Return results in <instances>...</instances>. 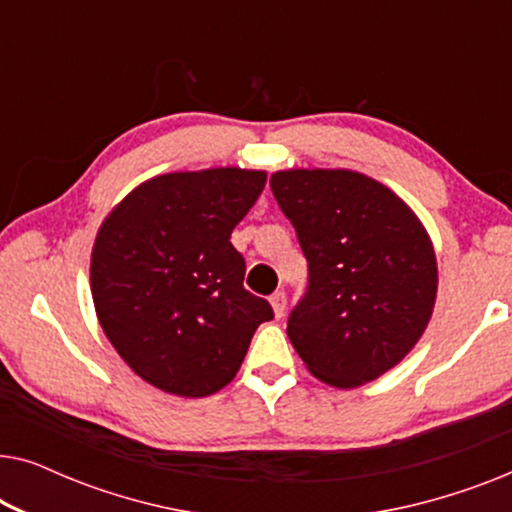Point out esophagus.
Segmentation results:
<instances>
[{"label": "esophagus", "mask_w": 512, "mask_h": 512, "mask_svg": "<svg viewBox=\"0 0 512 512\" xmlns=\"http://www.w3.org/2000/svg\"><path fill=\"white\" fill-rule=\"evenodd\" d=\"M270 305H272V312H275V317H277V319H282V317H284V312H286V296H284V291L272 293Z\"/></svg>", "instance_id": "34e87169"}]
</instances>
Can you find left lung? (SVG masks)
Instances as JSON below:
<instances>
[{
	"mask_svg": "<svg viewBox=\"0 0 512 512\" xmlns=\"http://www.w3.org/2000/svg\"><path fill=\"white\" fill-rule=\"evenodd\" d=\"M310 263V289L286 333L328 387L356 389L398 366L429 326L436 251L424 223L382 181L291 167L270 177Z\"/></svg>",
	"mask_w": 512,
	"mask_h": 512,
	"instance_id": "1",
	"label": "left lung"
}]
</instances>
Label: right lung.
I'll return each mask as SVG.
<instances>
[{"instance_id":"add662e5","label":"right lung","mask_w":512,"mask_h":512,"mask_svg":"<svg viewBox=\"0 0 512 512\" xmlns=\"http://www.w3.org/2000/svg\"><path fill=\"white\" fill-rule=\"evenodd\" d=\"M265 181V170L230 165L156 174L104 216L90 254L95 314L151 387L216 394L272 319L268 300L242 286L244 258L230 244Z\"/></svg>"}]
</instances>
